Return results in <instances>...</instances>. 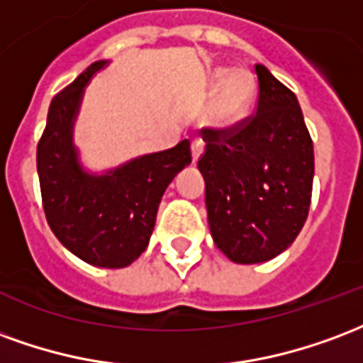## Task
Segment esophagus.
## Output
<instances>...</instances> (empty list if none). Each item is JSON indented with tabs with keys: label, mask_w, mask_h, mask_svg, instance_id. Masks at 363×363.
<instances>
[{
	"label": "esophagus",
	"mask_w": 363,
	"mask_h": 363,
	"mask_svg": "<svg viewBox=\"0 0 363 363\" xmlns=\"http://www.w3.org/2000/svg\"><path fill=\"white\" fill-rule=\"evenodd\" d=\"M203 149H205V143H203V139H193L191 141L193 162H197V160H199V156L203 155Z\"/></svg>",
	"instance_id": "obj_1"
}]
</instances>
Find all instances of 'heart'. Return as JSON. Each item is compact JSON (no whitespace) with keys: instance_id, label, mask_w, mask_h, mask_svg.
<instances>
[{"instance_id":"obj_1","label":"heart","mask_w":363,"mask_h":363,"mask_svg":"<svg viewBox=\"0 0 363 363\" xmlns=\"http://www.w3.org/2000/svg\"><path fill=\"white\" fill-rule=\"evenodd\" d=\"M213 83L218 84L213 104L208 110L216 125H234L250 112L257 83L250 69L243 67H220L213 73Z\"/></svg>"}]
</instances>
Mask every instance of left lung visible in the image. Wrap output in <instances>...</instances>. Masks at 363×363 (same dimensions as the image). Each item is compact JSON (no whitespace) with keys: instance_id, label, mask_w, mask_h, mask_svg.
<instances>
[{"instance_id":"obj_1","label":"left lung","mask_w":363,"mask_h":363,"mask_svg":"<svg viewBox=\"0 0 363 363\" xmlns=\"http://www.w3.org/2000/svg\"><path fill=\"white\" fill-rule=\"evenodd\" d=\"M257 108L228 129H203L208 226L216 247L251 265L288 250L303 228L313 187V141L298 98L255 65Z\"/></svg>"}]
</instances>
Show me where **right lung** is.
<instances>
[{
  "label": "right lung",
  "mask_w": 363,
  "mask_h": 363,
  "mask_svg": "<svg viewBox=\"0 0 363 363\" xmlns=\"http://www.w3.org/2000/svg\"><path fill=\"white\" fill-rule=\"evenodd\" d=\"M108 62L92 63L55 94L36 149L42 205L55 238L84 263L121 269L149 245L166 187L191 164L184 139L174 149L139 156L102 176L89 174L73 145L84 86Z\"/></svg>",
  "instance_id": "1"
}]
</instances>
